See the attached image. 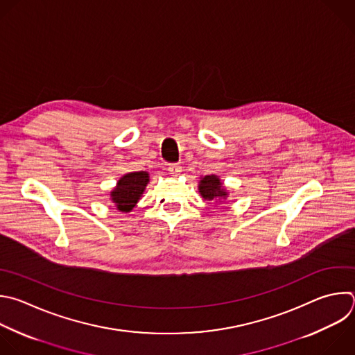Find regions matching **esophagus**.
Segmentation results:
<instances>
[{"label": "esophagus", "instance_id": "esophagus-1", "mask_svg": "<svg viewBox=\"0 0 355 355\" xmlns=\"http://www.w3.org/2000/svg\"><path fill=\"white\" fill-rule=\"evenodd\" d=\"M181 171H182V167H181L178 163L168 164V173H170L171 175H178Z\"/></svg>", "mask_w": 355, "mask_h": 355}]
</instances>
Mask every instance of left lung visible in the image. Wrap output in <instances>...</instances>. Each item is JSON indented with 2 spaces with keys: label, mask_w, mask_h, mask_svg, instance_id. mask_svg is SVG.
<instances>
[{
  "label": "left lung",
  "mask_w": 355,
  "mask_h": 355,
  "mask_svg": "<svg viewBox=\"0 0 355 355\" xmlns=\"http://www.w3.org/2000/svg\"><path fill=\"white\" fill-rule=\"evenodd\" d=\"M199 192L206 200H213L214 198H221L227 195V192L221 188L220 180L216 175L203 177L199 184Z\"/></svg>",
  "instance_id": "left-lung-1"
}]
</instances>
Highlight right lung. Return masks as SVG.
Returning <instances> with one entry per match:
<instances>
[{
    "label": "right lung",
    "mask_w": 355,
    "mask_h": 355,
    "mask_svg": "<svg viewBox=\"0 0 355 355\" xmlns=\"http://www.w3.org/2000/svg\"><path fill=\"white\" fill-rule=\"evenodd\" d=\"M149 182V174L146 171H135L125 174L111 192L112 202L121 211H131L138 203L141 195Z\"/></svg>",
    "instance_id": "right-lung-1"
}]
</instances>
